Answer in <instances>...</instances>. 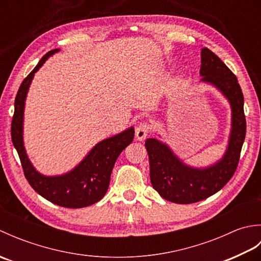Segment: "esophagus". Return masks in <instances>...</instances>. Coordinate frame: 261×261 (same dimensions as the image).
<instances>
[{"label": "esophagus", "instance_id": "obj_1", "mask_svg": "<svg viewBox=\"0 0 261 261\" xmlns=\"http://www.w3.org/2000/svg\"><path fill=\"white\" fill-rule=\"evenodd\" d=\"M149 131H150V125H149L148 123H146V122H142V123H140L139 125L137 126L136 129V138L138 141H142L146 139V137L148 136Z\"/></svg>", "mask_w": 261, "mask_h": 261}]
</instances>
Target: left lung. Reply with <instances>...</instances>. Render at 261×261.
<instances>
[{"mask_svg": "<svg viewBox=\"0 0 261 261\" xmlns=\"http://www.w3.org/2000/svg\"><path fill=\"white\" fill-rule=\"evenodd\" d=\"M199 76V84L213 86L230 104L231 127L223 156L212 165L195 167L162 140L149 138L145 142L152 187L163 198L177 204L196 203L218 193L234 174L246 138L243 94L236 75L214 53L203 48Z\"/></svg>", "mask_w": 261, "mask_h": 261, "instance_id": "1", "label": "left lung"}]
</instances>
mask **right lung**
<instances>
[{"mask_svg": "<svg viewBox=\"0 0 261 261\" xmlns=\"http://www.w3.org/2000/svg\"><path fill=\"white\" fill-rule=\"evenodd\" d=\"M60 49H53L43 56L19 88L14 102V115L11 126L13 146L18 151L27 180L39 195L59 206L81 208L98 202L108 192L111 173L120 153L130 145L135 127L130 126L118 135L97 142L73 169L60 175H43L36 169L28 157L23 140L25 99L33 77L46 60Z\"/></svg>", "mask_w": 261, "mask_h": 261, "instance_id": "obj_1", "label": "right lung"}]
</instances>
